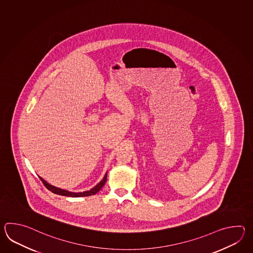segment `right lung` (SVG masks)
<instances>
[{"instance_id": "1", "label": "right lung", "mask_w": 253, "mask_h": 253, "mask_svg": "<svg viewBox=\"0 0 253 253\" xmlns=\"http://www.w3.org/2000/svg\"><path fill=\"white\" fill-rule=\"evenodd\" d=\"M107 176H108V172H106L105 176L103 177L102 180L97 183L96 186H94L93 188L88 190V191H85V192H81V193H75V192H70L68 190H64V189L59 188L56 187L54 185H51L50 183L46 182L42 177L39 176L41 178V180L42 181L44 185L46 186V188L48 189L49 191H51L53 194H59V195H63V196H70V197H84V196H90V195H94L97 194V192L100 191V189L102 188L103 186L105 185V183L107 182Z\"/></svg>"}]
</instances>
